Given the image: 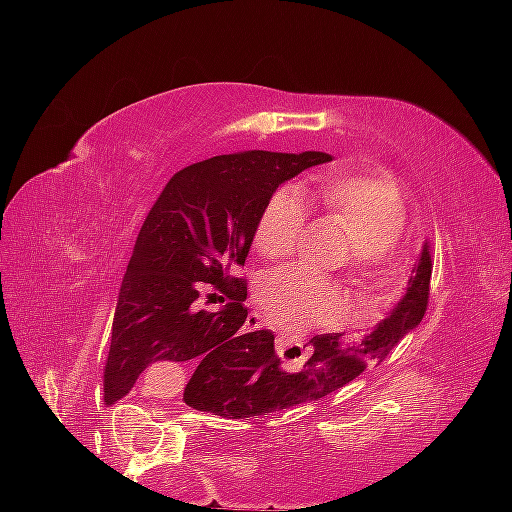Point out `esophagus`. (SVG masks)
I'll return each instance as SVG.
<instances>
[{"mask_svg":"<svg viewBox=\"0 0 512 512\" xmlns=\"http://www.w3.org/2000/svg\"><path fill=\"white\" fill-rule=\"evenodd\" d=\"M260 327H262V320H260V317H257V315H250V317H248V330L252 332V330H260ZM281 339H284V337H281Z\"/></svg>","mask_w":512,"mask_h":512,"instance_id":"34e87169","label":"esophagus"}]
</instances>
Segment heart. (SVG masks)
I'll return each mask as SVG.
<instances>
[{
  "label": "heart",
  "instance_id": "heart-1",
  "mask_svg": "<svg viewBox=\"0 0 512 512\" xmlns=\"http://www.w3.org/2000/svg\"><path fill=\"white\" fill-rule=\"evenodd\" d=\"M320 207L351 240L344 260L346 276L363 291L385 289L392 281L390 255L407 226V204L392 180L366 173H332L317 187ZM308 226V204L293 187L274 192L255 231V248L269 260L289 257ZM264 313L291 330L339 320L344 301L327 281L303 272L281 269L260 289Z\"/></svg>",
  "mask_w": 512,
  "mask_h": 512
}]
</instances>
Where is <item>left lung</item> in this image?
Here are the masks:
<instances>
[{
	"label": "left lung",
	"mask_w": 512,
	"mask_h": 512,
	"mask_svg": "<svg viewBox=\"0 0 512 512\" xmlns=\"http://www.w3.org/2000/svg\"><path fill=\"white\" fill-rule=\"evenodd\" d=\"M431 269V252L428 243H424L419 260L411 269L407 293L399 298L385 320H380L361 339L317 334L310 339L313 354L296 373L281 368L274 349H264L245 368L226 370L214 366L204 370V378H190L182 399L192 409L211 411L223 419H257L272 411L327 397L358 378L368 366L383 363L387 354L419 327L428 305Z\"/></svg>",
	"instance_id": "8db88e82"
}]
</instances>
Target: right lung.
I'll list each match as a JSON object with an SVG mask.
<instances>
[{"label": "right lung", "instance_id": "right-lung-1", "mask_svg": "<svg viewBox=\"0 0 512 512\" xmlns=\"http://www.w3.org/2000/svg\"><path fill=\"white\" fill-rule=\"evenodd\" d=\"M322 151H238L178 170L151 207L117 296L105 363V395L125 397L154 363L197 358L207 368H245L274 349L269 330L240 332L248 284L233 276L248 260L257 223L281 182L330 163ZM234 301L216 314L195 311L204 288Z\"/></svg>", "mask_w": 512, "mask_h": 512}]
</instances>
